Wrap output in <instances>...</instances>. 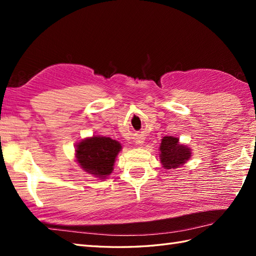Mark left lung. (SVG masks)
Listing matches in <instances>:
<instances>
[{"mask_svg": "<svg viewBox=\"0 0 256 256\" xmlns=\"http://www.w3.org/2000/svg\"><path fill=\"white\" fill-rule=\"evenodd\" d=\"M160 150V162L165 170H176L192 157V150L179 143L175 136L162 138Z\"/></svg>", "mask_w": 256, "mask_h": 256, "instance_id": "left-lung-1", "label": "left lung"}]
</instances>
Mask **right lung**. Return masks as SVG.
Wrapping results in <instances>:
<instances>
[{
  "mask_svg": "<svg viewBox=\"0 0 256 256\" xmlns=\"http://www.w3.org/2000/svg\"><path fill=\"white\" fill-rule=\"evenodd\" d=\"M122 146L110 138L94 135L81 140L76 146V158L84 172L100 179L106 178L113 170Z\"/></svg>",
  "mask_w": 256,
  "mask_h": 256,
  "instance_id": "right-lung-1",
  "label": "right lung"
}]
</instances>
